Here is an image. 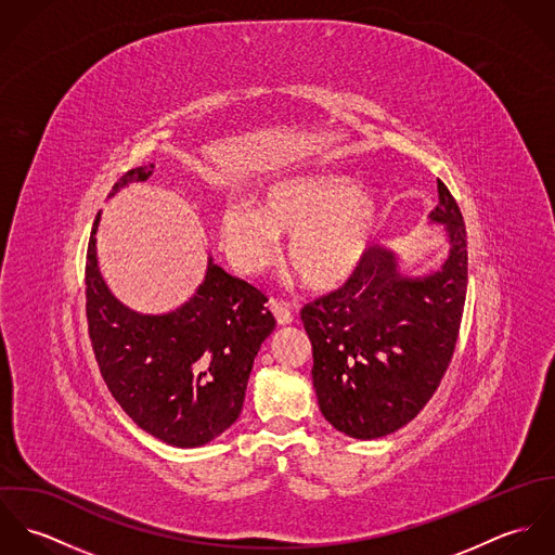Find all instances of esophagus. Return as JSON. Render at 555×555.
I'll return each instance as SVG.
<instances>
[{
  "instance_id": "1",
  "label": "esophagus",
  "mask_w": 555,
  "mask_h": 555,
  "mask_svg": "<svg viewBox=\"0 0 555 555\" xmlns=\"http://www.w3.org/2000/svg\"><path fill=\"white\" fill-rule=\"evenodd\" d=\"M269 310H271V314L278 320V324H291L293 318H295L293 317L291 306L284 304V301H278V299H271V301H269Z\"/></svg>"
}]
</instances>
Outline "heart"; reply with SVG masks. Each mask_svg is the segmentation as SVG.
<instances>
[{"instance_id": "1", "label": "heart", "mask_w": 555, "mask_h": 555, "mask_svg": "<svg viewBox=\"0 0 555 555\" xmlns=\"http://www.w3.org/2000/svg\"><path fill=\"white\" fill-rule=\"evenodd\" d=\"M380 229L376 196L331 175L295 177L271 185L262 205L229 201L220 214V238L245 275L267 269L291 237L288 260L314 288L344 284L363 262Z\"/></svg>"}]
</instances>
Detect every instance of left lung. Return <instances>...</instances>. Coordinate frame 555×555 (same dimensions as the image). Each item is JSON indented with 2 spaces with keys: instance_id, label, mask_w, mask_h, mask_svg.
Listing matches in <instances>:
<instances>
[{
  "instance_id": "1",
  "label": "left lung",
  "mask_w": 555,
  "mask_h": 555,
  "mask_svg": "<svg viewBox=\"0 0 555 555\" xmlns=\"http://www.w3.org/2000/svg\"><path fill=\"white\" fill-rule=\"evenodd\" d=\"M438 201L431 220L447 227L451 243L440 271L405 278L396 254L370 247L339 291L301 310L320 410L350 438H383L410 423L453 359L468 288V241L462 211L440 179Z\"/></svg>"
}]
</instances>
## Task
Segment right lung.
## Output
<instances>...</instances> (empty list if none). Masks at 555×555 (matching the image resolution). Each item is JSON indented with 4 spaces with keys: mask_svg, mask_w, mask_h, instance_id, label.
Returning <instances> with one entry per match:
<instances>
[{
    "mask_svg": "<svg viewBox=\"0 0 555 555\" xmlns=\"http://www.w3.org/2000/svg\"><path fill=\"white\" fill-rule=\"evenodd\" d=\"M154 164L128 170L111 190L145 181ZM95 216L85 262L89 339L108 391L147 434L179 449L211 442L241 414L247 378L275 318L267 297L209 258L205 282L179 310L143 317L106 288L95 258Z\"/></svg>",
    "mask_w": 555,
    "mask_h": 555,
    "instance_id": "obj_1",
    "label": "right lung"
}]
</instances>
